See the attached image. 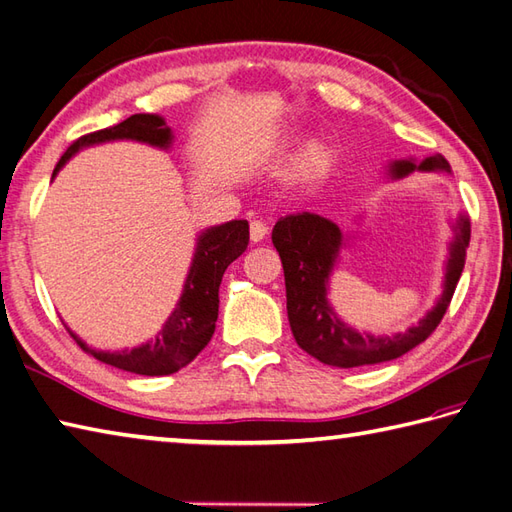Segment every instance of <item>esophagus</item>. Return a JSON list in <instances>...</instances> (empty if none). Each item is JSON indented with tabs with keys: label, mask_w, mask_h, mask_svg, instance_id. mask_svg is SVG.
I'll list each match as a JSON object with an SVG mask.
<instances>
[{
	"label": "esophagus",
	"mask_w": 512,
	"mask_h": 512,
	"mask_svg": "<svg viewBox=\"0 0 512 512\" xmlns=\"http://www.w3.org/2000/svg\"><path fill=\"white\" fill-rule=\"evenodd\" d=\"M268 235V226L264 222H250V242L257 244Z\"/></svg>",
	"instance_id": "34e87169"
}]
</instances>
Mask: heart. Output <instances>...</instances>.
<instances>
[{
  "label": "heart",
  "mask_w": 512,
  "mask_h": 512,
  "mask_svg": "<svg viewBox=\"0 0 512 512\" xmlns=\"http://www.w3.org/2000/svg\"><path fill=\"white\" fill-rule=\"evenodd\" d=\"M339 167V149L328 140H312L292 162L290 182L303 191L321 189Z\"/></svg>",
  "instance_id": "b5f03b06"
}]
</instances>
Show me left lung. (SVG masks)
<instances>
[{
  "instance_id": "8db88e82",
  "label": "left lung",
  "mask_w": 512,
  "mask_h": 512,
  "mask_svg": "<svg viewBox=\"0 0 512 512\" xmlns=\"http://www.w3.org/2000/svg\"><path fill=\"white\" fill-rule=\"evenodd\" d=\"M416 169L451 171L447 158L438 154L424 158L420 165L413 160H396L391 162L389 173L391 178L398 180ZM469 242L471 220L469 215H460L449 248L442 295L436 306L418 325H411L405 332L394 336H372L347 328L336 317L328 301V281L343 246L341 228L317 213L281 217L273 228V244L281 257V264H284L288 321L297 345L317 361L332 367L376 365L407 354L429 339L447 312L462 275Z\"/></svg>"
}]
</instances>
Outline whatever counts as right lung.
<instances>
[{
	"label": "right lung",
	"mask_w": 512,
	"mask_h": 512,
	"mask_svg": "<svg viewBox=\"0 0 512 512\" xmlns=\"http://www.w3.org/2000/svg\"><path fill=\"white\" fill-rule=\"evenodd\" d=\"M171 138V129L162 116L134 114L114 127H105L99 129V132L85 134L79 140H74L57 162V167H54L52 178L83 147L107 143V140H138V143L167 149L171 145ZM246 246V220H233L206 228L198 237V246H195V255L178 306L173 308L171 317L162 325L154 341L125 352H99L85 345L70 330L68 332L83 352L94 356L96 361L125 369V372L140 376H167L178 372V369L187 367L209 345L215 332L217 308H220L217 292H220L224 270L244 253Z\"/></svg>",
	"instance_id": "1"
}]
</instances>
